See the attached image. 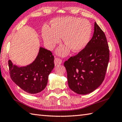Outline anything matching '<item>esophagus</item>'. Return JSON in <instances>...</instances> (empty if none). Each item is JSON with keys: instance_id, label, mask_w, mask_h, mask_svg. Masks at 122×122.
<instances>
[{"instance_id": "obj_1", "label": "esophagus", "mask_w": 122, "mask_h": 122, "mask_svg": "<svg viewBox=\"0 0 122 122\" xmlns=\"http://www.w3.org/2000/svg\"><path fill=\"white\" fill-rule=\"evenodd\" d=\"M54 63L55 65H60L62 63V61L61 59H59L58 58H55V60H54Z\"/></svg>"}]
</instances>
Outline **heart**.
<instances>
[{
  "label": "heart",
  "mask_w": 122,
  "mask_h": 122,
  "mask_svg": "<svg viewBox=\"0 0 122 122\" xmlns=\"http://www.w3.org/2000/svg\"><path fill=\"white\" fill-rule=\"evenodd\" d=\"M92 26L88 20L81 18L68 16L57 18L52 22L51 27L45 26L42 36L45 43L50 48H54L63 37V46L58 50V54L65 56L70 49L74 52L81 51L90 40Z\"/></svg>",
  "instance_id": "1"
}]
</instances>
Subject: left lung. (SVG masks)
Segmentation results:
<instances>
[{
  "label": "left lung",
  "mask_w": 122,
  "mask_h": 122,
  "mask_svg": "<svg viewBox=\"0 0 122 122\" xmlns=\"http://www.w3.org/2000/svg\"><path fill=\"white\" fill-rule=\"evenodd\" d=\"M109 61L106 37L95 22L93 35L88 45L64 63L70 88L80 95L95 90L104 81Z\"/></svg>",
  "instance_id": "1"
}]
</instances>
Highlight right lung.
<instances>
[{"mask_svg": "<svg viewBox=\"0 0 122 122\" xmlns=\"http://www.w3.org/2000/svg\"><path fill=\"white\" fill-rule=\"evenodd\" d=\"M54 56L50 50L40 47L38 55L32 63L25 67H18L8 61L11 79L26 92H40L46 86L48 76L54 68Z\"/></svg>", "mask_w": 122, "mask_h": 122, "instance_id": "right-lung-1", "label": "right lung"}]
</instances>
